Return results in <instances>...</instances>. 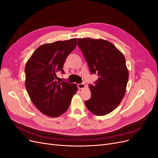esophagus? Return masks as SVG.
<instances>
[{
    "label": "esophagus",
    "mask_w": 158,
    "mask_h": 158,
    "mask_svg": "<svg viewBox=\"0 0 158 158\" xmlns=\"http://www.w3.org/2000/svg\"><path fill=\"white\" fill-rule=\"evenodd\" d=\"M78 87L80 89H83L85 88V84L82 83V84H78Z\"/></svg>",
    "instance_id": "34e87169"
}]
</instances>
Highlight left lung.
Wrapping results in <instances>:
<instances>
[{"label": "left lung", "mask_w": 158, "mask_h": 158, "mask_svg": "<svg viewBox=\"0 0 158 158\" xmlns=\"http://www.w3.org/2000/svg\"><path fill=\"white\" fill-rule=\"evenodd\" d=\"M78 45L92 74L98 78L89 85L92 96L85 102L90 112L103 116L115 109L125 96L128 70L123 54L111 42L102 39L79 38Z\"/></svg>", "instance_id": "obj_1"}]
</instances>
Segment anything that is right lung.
I'll return each instance as SVG.
<instances>
[{"label": "right lung", "mask_w": 158, "mask_h": 158, "mask_svg": "<svg viewBox=\"0 0 158 158\" xmlns=\"http://www.w3.org/2000/svg\"><path fill=\"white\" fill-rule=\"evenodd\" d=\"M77 44V39L58 41L41 45L27 61L26 88L32 103L42 113L57 117L69 109L73 95L78 91L76 84L56 81V73Z\"/></svg>", "instance_id": "right-lung-1"}]
</instances>
